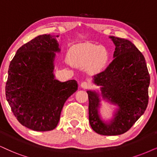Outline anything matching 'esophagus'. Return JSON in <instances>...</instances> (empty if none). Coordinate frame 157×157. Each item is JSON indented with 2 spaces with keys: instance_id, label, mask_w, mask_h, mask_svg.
Returning <instances> with one entry per match:
<instances>
[{
  "instance_id": "34e87169",
  "label": "esophagus",
  "mask_w": 157,
  "mask_h": 157,
  "mask_svg": "<svg viewBox=\"0 0 157 157\" xmlns=\"http://www.w3.org/2000/svg\"><path fill=\"white\" fill-rule=\"evenodd\" d=\"M80 87H81V88H84V89H87V88H88L89 87H90V83L88 82H85V81H84V82H81Z\"/></svg>"
}]
</instances>
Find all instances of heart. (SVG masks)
I'll return each instance as SVG.
<instances>
[{
	"instance_id": "b5f03b06",
	"label": "heart",
	"mask_w": 157,
	"mask_h": 157,
	"mask_svg": "<svg viewBox=\"0 0 157 157\" xmlns=\"http://www.w3.org/2000/svg\"><path fill=\"white\" fill-rule=\"evenodd\" d=\"M108 59L106 51L100 45L80 43L75 45L70 56V61L77 67H88L91 73L101 71Z\"/></svg>"
}]
</instances>
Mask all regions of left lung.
<instances>
[{
    "label": "left lung",
    "mask_w": 157,
    "mask_h": 157,
    "mask_svg": "<svg viewBox=\"0 0 157 157\" xmlns=\"http://www.w3.org/2000/svg\"><path fill=\"white\" fill-rule=\"evenodd\" d=\"M109 37L116 46L114 59L93 80L101 87L103 98L119 109L110 122H104L98 114L99 94L88 90L89 122L97 133L117 136L130 130L146 111L150 75L144 55L133 43L126 39Z\"/></svg>",
    "instance_id": "8db88e82"
}]
</instances>
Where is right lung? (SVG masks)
<instances>
[{
  "mask_svg": "<svg viewBox=\"0 0 157 157\" xmlns=\"http://www.w3.org/2000/svg\"><path fill=\"white\" fill-rule=\"evenodd\" d=\"M59 45L51 35H39L19 48L9 65L6 100L17 120L35 131L56 128L64 103L78 88L75 80L55 79Z\"/></svg>",
  "mask_w": 157,
  "mask_h": 157,
  "instance_id": "obj_1",
  "label": "right lung"
}]
</instances>
